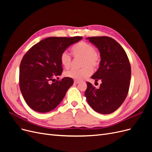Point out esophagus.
<instances>
[{
    "instance_id": "obj_1",
    "label": "esophagus",
    "mask_w": 152,
    "mask_h": 152,
    "mask_svg": "<svg viewBox=\"0 0 152 152\" xmlns=\"http://www.w3.org/2000/svg\"><path fill=\"white\" fill-rule=\"evenodd\" d=\"M79 80H74V83L75 84H79Z\"/></svg>"
}]
</instances>
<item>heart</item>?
<instances>
[{
    "mask_svg": "<svg viewBox=\"0 0 152 152\" xmlns=\"http://www.w3.org/2000/svg\"><path fill=\"white\" fill-rule=\"evenodd\" d=\"M72 54L75 58H80V68H72L65 72L66 77L76 80H82L89 77L92 73V68H97L100 62V56L96 51L94 48L91 44L81 41L72 49ZM60 62L66 68L70 67L72 63L70 54L67 50H63L60 55Z\"/></svg>",
    "mask_w": 152,
    "mask_h": 152,
    "instance_id": "heart-1",
    "label": "heart"
}]
</instances>
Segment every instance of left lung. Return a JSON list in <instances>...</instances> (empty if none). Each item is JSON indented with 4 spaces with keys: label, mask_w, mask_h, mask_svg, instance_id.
<instances>
[{
    "label": "left lung",
    "mask_w": 152,
    "mask_h": 152,
    "mask_svg": "<svg viewBox=\"0 0 152 152\" xmlns=\"http://www.w3.org/2000/svg\"><path fill=\"white\" fill-rule=\"evenodd\" d=\"M99 50L101 61L98 70L91 77L102 83L96 89L87 82L85 96L91 107L102 114L117 110L127 95L131 68L127 54L115 40L109 37L87 38Z\"/></svg>",
    "instance_id": "8db88e82"
}]
</instances>
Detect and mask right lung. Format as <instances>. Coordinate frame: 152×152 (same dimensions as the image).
I'll return each mask as SVG.
<instances>
[{
    "label": "right lung",
    "mask_w": 152,
    "mask_h": 152,
    "mask_svg": "<svg viewBox=\"0 0 152 152\" xmlns=\"http://www.w3.org/2000/svg\"><path fill=\"white\" fill-rule=\"evenodd\" d=\"M82 37L46 38L32 46L23 57L20 66V88L25 102L36 112L51 111L65 97L73 85L72 78L61 75L63 68L61 53Z\"/></svg>",
    "instance_id": "add662e5"
}]
</instances>
